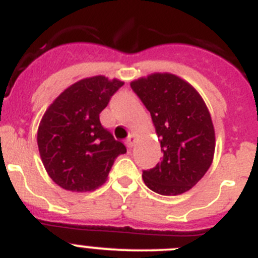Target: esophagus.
I'll list each match as a JSON object with an SVG mask.
<instances>
[{
  "mask_svg": "<svg viewBox=\"0 0 258 258\" xmlns=\"http://www.w3.org/2000/svg\"><path fill=\"white\" fill-rule=\"evenodd\" d=\"M136 140H137V137L134 136V134H131V136L127 137L126 141H125V143H126V146L131 149V147H133L134 143H136Z\"/></svg>",
  "mask_w": 258,
  "mask_h": 258,
  "instance_id": "esophagus-1",
  "label": "esophagus"
}]
</instances>
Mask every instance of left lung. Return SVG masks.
<instances>
[{"instance_id":"obj_1","label":"left lung","mask_w":258,"mask_h":258,"mask_svg":"<svg viewBox=\"0 0 258 258\" xmlns=\"http://www.w3.org/2000/svg\"><path fill=\"white\" fill-rule=\"evenodd\" d=\"M150 111L160 138L163 160L143 170L146 186L174 197L204 177L214 154V129L206 103L186 81L170 74H154L131 84Z\"/></svg>"}]
</instances>
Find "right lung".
I'll use <instances>...</instances> for the list:
<instances>
[{
  "mask_svg": "<svg viewBox=\"0 0 258 258\" xmlns=\"http://www.w3.org/2000/svg\"><path fill=\"white\" fill-rule=\"evenodd\" d=\"M124 85L94 76L66 89L41 120L37 145L50 178L61 188L93 191L104 183L116 157L126 147L104 129L99 113Z\"/></svg>",
  "mask_w": 258,
  "mask_h": 258,
  "instance_id": "1",
  "label": "right lung"
}]
</instances>
